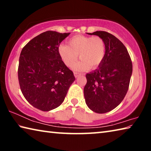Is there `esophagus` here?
<instances>
[{"mask_svg": "<svg viewBox=\"0 0 151 151\" xmlns=\"http://www.w3.org/2000/svg\"><path fill=\"white\" fill-rule=\"evenodd\" d=\"M74 75H75V76L76 78H77V77H78L79 76L81 75V74L78 73H74Z\"/></svg>", "mask_w": 151, "mask_h": 151, "instance_id": "1", "label": "esophagus"}]
</instances>
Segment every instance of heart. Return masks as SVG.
Returning a JSON list of instances; mask_svg holds the SVG:
<instances>
[{
    "instance_id": "obj_1",
    "label": "heart",
    "mask_w": 151,
    "mask_h": 151,
    "mask_svg": "<svg viewBox=\"0 0 151 151\" xmlns=\"http://www.w3.org/2000/svg\"><path fill=\"white\" fill-rule=\"evenodd\" d=\"M69 45L62 44L58 48L61 59L66 66L70 67L77 59L81 60L75 64V70H85L95 68L101 65L105 57L106 44L99 37H86L76 35L68 40Z\"/></svg>"
}]
</instances>
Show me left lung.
Listing matches in <instances>:
<instances>
[{
    "label": "left lung",
    "instance_id": "left-lung-1",
    "mask_svg": "<svg viewBox=\"0 0 151 151\" xmlns=\"http://www.w3.org/2000/svg\"><path fill=\"white\" fill-rule=\"evenodd\" d=\"M88 34L104 40L106 54L101 65L86 75L84 96L91 111L106 113L115 109L126 95L132 73V61L127 48L114 35L105 31Z\"/></svg>",
    "mask_w": 151,
    "mask_h": 151
}]
</instances>
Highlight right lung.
<instances>
[{
    "label": "right lung",
    "mask_w": 151,
    "mask_h": 151,
    "mask_svg": "<svg viewBox=\"0 0 151 151\" xmlns=\"http://www.w3.org/2000/svg\"><path fill=\"white\" fill-rule=\"evenodd\" d=\"M70 33L46 31L27 43L20 52L18 77L22 93L35 108L49 111L59 106L75 80L58 52Z\"/></svg>",
    "instance_id": "obj_1"
}]
</instances>
